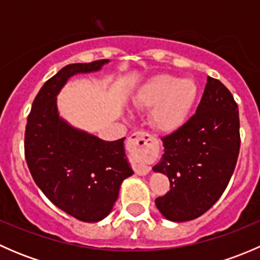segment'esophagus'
<instances>
[{
	"instance_id": "1",
	"label": "esophagus",
	"mask_w": 260,
	"mask_h": 260,
	"mask_svg": "<svg viewBox=\"0 0 260 260\" xmlns=\"http://www.w3.org/2000/svg\"><path fill=\"white\" fill-rule=\"evenodd\" d=\"M127 148L132 154L133 170L137 175L143 176L151 170L148 165L156 161L158 156L157 143L147 132H135L127 138Z\"/></svg>"
}]
</instances>
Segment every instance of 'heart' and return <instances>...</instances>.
Returning <instances> with one entry per match:
<instances>
[{
    "label": "heart",
    "mask_w": 260,
    "mask_h": 260,
    "mask_svg": "<svg viewBox=\"0 0 260 260\" xmlns=\"http://www.w3.org/2000/svg\"><path fill=\"white\" fill-rule=\"evenodd\" d=\"M196 95L198 88L192 80L161 75L143 89L136 103L146 108L154 107V127L161 132H174L186 122Z\"/></svg>",
    "instance_id": "1"
}]
</instances>
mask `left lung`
I'll use <instances>...</instances> for the list:
<instances>
[{
  "instance_id": "1",
  "label": "left lung",
  "mask_w": 260,
  "mask_h": 260,
  "mask_svg": "<svg viewBox=\"0 0 260 260\" xmlns=\"http://www.w3.org/2000/svg\"><path fill=\"white\" fill-rule=\"evenodd\" d=\"M238 104L220 80L208 77L196 113L162 137L165 153L153 167L166 175L170 191L156 206L171 221L205 214L226 188L240 149Z\"/></svg>"
}]
</instances>
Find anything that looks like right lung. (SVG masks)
Segmentation results:
<instances>
[{"label":"right lung","mask_w":260,"mask_h":260,"mask_svg":"<svg viewBox=\"0 0 260 260\" xmlns=\"http://www.w3.org/2000/svg\"><path fill=\"white\" fill-rule=\"evenodd\" d=\"M107 59L70 64L40 89L27 117L25 158L44 195L75 219L96 222L113 209L120 183L133 175L120 138L107 142L68 124L57 114L56 95L78 73L101 69Z\"/></svg>","instance_id":"obj_1"}]
</instances>
